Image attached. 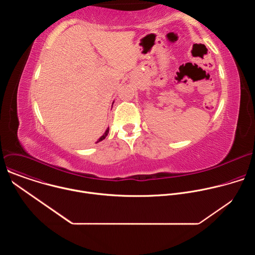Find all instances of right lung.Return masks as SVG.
<instances>
[{
  "label": "right lung",
  "instance_id": "add662e5",
  "mask_svg": "<svg viewBox=\"0 0 255 255\" xmlns=\"http://www.w3.org/2000/svg\"><path fill=\"white\" fill-rule=\"evenodd\" d=\"M108 133H109V129H107V131H106V132H105V134H104V135H103V136H102V137H101V138H100V139H99V140H98V141H97V143H98V142H100V141H102V140H103V139H105V138H106V137H107V135H108Z\"/></svg>",
  "mask_w": 255,
  "mask_h": 255
}]
</instances>
